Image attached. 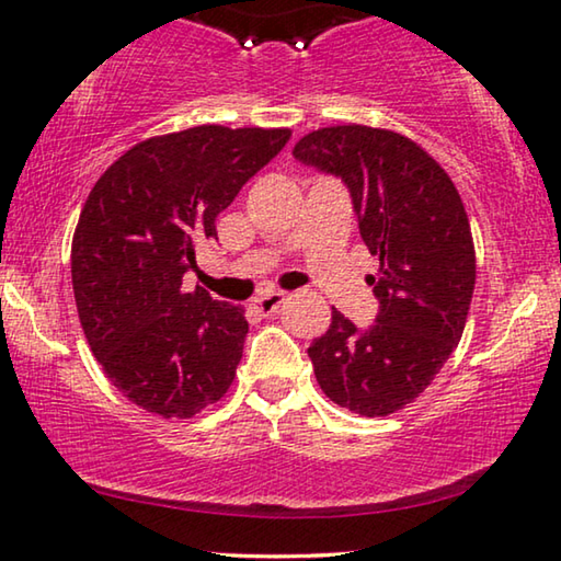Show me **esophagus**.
I'll use <instances>...</instances> for the list:
<instances>
[{
	"label": "esophagus",
	"instance_id": "obj_1",
	"mask_svg": "<svg viewBox=\"0 0 561 561\" xmlns=\"http://www.w3.org/2000/svg\"><path fill=\"white\" fill-rule=\"evenodd\" d=\"M284 299H287L284 297V291H266V295L254 299V310L262 314H274V312H279Z\"/></svg>",
	"mask_w": 561,
	"mask_h": 561
}]
</instances>
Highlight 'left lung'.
<instances>
[{"label": "left lung", "mask_w": 561, "mask_h": 561, "mask_svg": "<svg viewBox=\"0 0 561 561\" xmlns=\"http://www.w3.org/2000/svg\"><path fill=\"white\" fill-rule=\"evenodd\" d=\"M291 154L341 178L370 274L376 322L358 330L333 307L307 348L320 389L360 416L399 412L435 381L460 343L476 289V247L460 193L439 162L404 134L363 124L305 134Z\"/></svg>", "instance_id": "1"}]
</instances>
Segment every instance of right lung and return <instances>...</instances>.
Returning <instances> with one entry per match:
<instances>
[{"label":"right lung","instance_id":"right-lung-1","mask_svg":"<svg viewBox=\"0 0 561 561\" xmlns=\"http://www.w3.org/2000/svg\"><path fill=\"white\" fill-rule=\"evenodd\" d=\"M289 129L203 124L139 141L96 180L70 249L78 318L91 353L131 404L187 420L233 383L243 307L183 289L216 218Z\"/></svg>","mask_w":561,"mask_h":561}]
</instances>
